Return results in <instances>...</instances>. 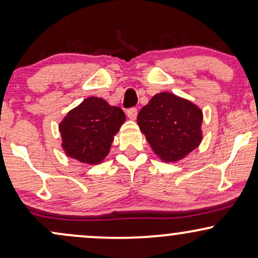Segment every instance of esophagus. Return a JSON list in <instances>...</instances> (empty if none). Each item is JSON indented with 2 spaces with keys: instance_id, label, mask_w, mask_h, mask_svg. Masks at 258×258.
I'll return each instance as SVG.
<instances>
[{
  "instance_id": "1",
  "label": "esophagus",
  "mask_w": 258,
  "mask_h": 258,
  "mask_svg": "<svg viewBox=\"0 0 258 258\" xmlns=\"http://www.w3.org/2000/svg\"><path fill=\"white\" fill-rule=\"evenodd\" d=\"M126 114L127 116H128V119L136 120V117H137V108H130Z\"/></svg>"
}]
</instances>
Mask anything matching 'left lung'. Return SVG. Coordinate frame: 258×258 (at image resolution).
I'll return each mask as SVG.
<instances>
[{"label": "left lung", "instance_id": "8db88e82", "mask_svg": "<svg viewBox=\"0 0 258 258\" xmlns=\"http://www.w3.org/2000/svg\"><path fill=\"white\" fill-rule=\"evenodd\" d=\"M137 122L164 162L184 159L203 141L201 109L170 92L155 94L139 111Z\"/></svg>", "mask_w": 258, "mask_h": 258}]
</instances>
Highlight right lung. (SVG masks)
I'll return each instance as SVG.
<instances>
[{"mask_svg":"<svg viewBox=\"0 0 258 258\" xmlns=\"http://www.w3.org/2000/svg\"><path fill=\"white\" fill-rule=\"evenodd\" d=\"M125 120L119 106H112L98 97H88L59 123L63 150L80 162L99 164L108 155L114 136Z\"/></svg>","mask_w":258,"mask_h":258,"instance_id":"add662e5","label":"right lung"}]
</instances>
